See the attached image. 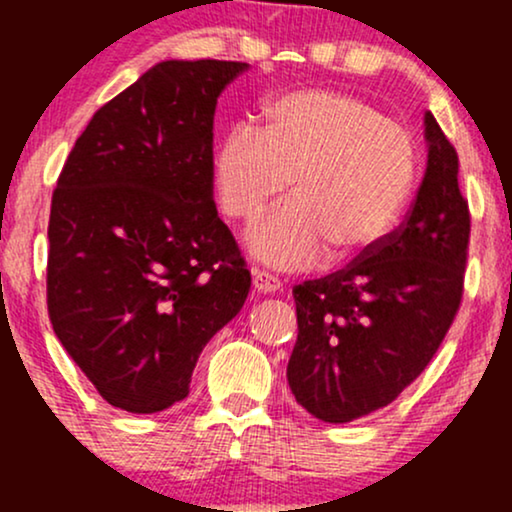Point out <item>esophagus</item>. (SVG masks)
Wrapping results in <instances>:
<instances>
[{
  "mask_svg": "<svg viewBox=\"0 0 512 512\" xmlns=\"http://www.w3.org/2000/svg\"><path fill=\"white\" fill-rule=\"evenodd\" d=\"M252 286H255V291L272 296V293H279L284 284L269 272H260V269H255V272H252Z\"/></svg>",
  "mask_w": 512,
  "mask_h": 512,
  "instance_id": "esophagus-1",
  "label": "esophagus"
}]
</instances>
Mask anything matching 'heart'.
I'll return each instance as SVG.
<instances>
[{
    "instance_id": "1",
    "label": "heart",
    "mask_w": 512,
    "mask_h": 512,
    "mask_svg": "<svg viewBox=\"0 0 512 512\" xmlns=\"http://www.w3.org/2000/svg\"><path fill=\"white\" fill-rule=\"evenodd\" d=\"M419 175V154L402 122L363 98L327 88L264 103L262 127L236 125L214 154L221 211L252 221L284 197L293 202L248 231V248L276 269H305L332 250L358 260L402 219Z\"/></svg>"
}]
</instances>
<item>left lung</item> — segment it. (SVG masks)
<instances>
[{"label":"left lung","mask_w":512,"mask_h":512,"mask_svg":"<svg viewBox=\"0 0 512 512\" xmlns=\"http://www.w3.org/2000/svg\"><path fill=\"white\" fill-rule=\"evenodd\" d=\"M426 173L414 207L363 260L293 289L298 339L286 368L296 402L346 424L383 409L419 378L462 301L469 209L460 161L424 115Z\"/></svg>","instance_id":"8db88e82"}]
</instances>
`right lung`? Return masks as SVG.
Returning a JSON list of instances; mask_svg holds the SVG:
<instances>
[{
	"mask_svg": "<svg viewBox=\"0 0 512 512\" xmlns=\"http://www.w3.org/2000/svg\"><path fill=\"white\" fill-rule=\"evenodd\" d=\"M245 62L166 60L91 117L50 209L52 330L101 397L132 414L190 392L250 272L214 204V113Z\"/></svg>",
	"mask_w": 512,
	"mask_h": 512,
	"instance_id": "1",
	"label": "right lung"
}]
</instances>
